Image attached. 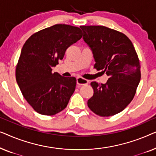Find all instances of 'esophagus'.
I'll return each instance as SVG.
<instances>
[{
	"label": "esophagus",
	"instance_id": "esophagus-1",
	"mask_svg": "<svg viewBox=\"0 0 156 156\" xmlns=\"http://www.w3.org/2000/svg\"><path fill=\"white\" fill-rule=\"evenodd\" d=\"M88 83H89L88 80L81 77V76H79V77L76 78V84L79 85H87Z\"/></svg>",
	"mask_w": 156,
	"mask_h": 156
}]
</instances>
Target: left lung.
Returning a JSON list of instances; mask_svg holds the SVG:
<instances>
[{
    "label": "left lung",
    "mask_w": 156,
    "mask_h": 156,
    "mask_svg": "<svg viewBox=\"0 0 156 156\" xmlns=\"http://www.w3.org/2000/svg\"><path fill=\"white\" fill-rule=\"evenodd\" d=\"M83 39L92 51L97 70L106 72V84L91 83L94 95L89 108L100 116L122 112L135 96L140 80V66L133 44L126 35L101 25L80 26Z\"/></svg>",
    "instance_id": "1"
}]
</instances>
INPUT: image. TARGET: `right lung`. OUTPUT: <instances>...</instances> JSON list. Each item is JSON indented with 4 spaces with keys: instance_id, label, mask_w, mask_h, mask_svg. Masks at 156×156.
Returning a JSON list of instances; mask_svg holds the SVG:
<instances>
[{
    "instance_id": "right-lung-1",
    "label": "right lung",
    "mask_w": 156,
    "mask_h": 156,
    "mask_svg": "<svg viewBox=\"0 0 156 156\" xmlns=\"http://www.w3.org/2000/svg\"><path fill=\"white\" fill-rule=\"evenodd\" d=\"M82 37L80 27L57 24L34 33L25 42L16 77L23 97L35 112L52 116L67 107L75 90L76 78L52 73V68Z\"/></svg>"
}]
</instances>
